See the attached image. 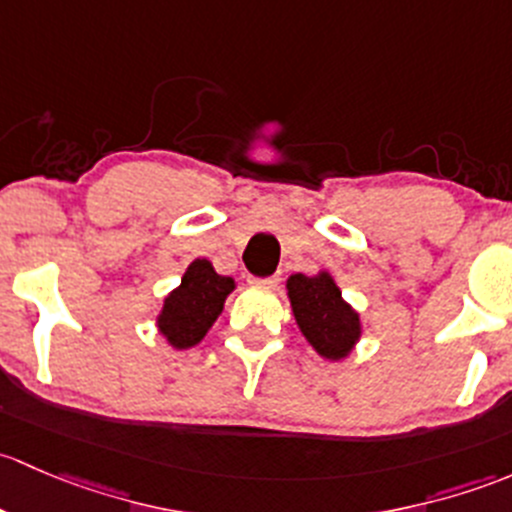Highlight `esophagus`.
<instances>
[{
  "label": "esophagus",
  "mask_w": 512,
  "mask_h": 512,
  "mask_svg": "<svg viewBox=\"0 0 512 512\" xmlns=\"http://www.w3.org/2000/svg\"><path fill=\"white\" fill-rule=\"evenodd\" d=\"M278 281H281V278H278V276H268V278H251V283H254V286H261V288H273V286H276Z\"/></svg>",
  "instance_id": "obj_1"
}]
</instances>
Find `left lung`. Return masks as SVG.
Returning a JSON list of instances; mask_svg holds the SVG:
<instances>
[{
	"label": "left lung",
	"mask_w": 512,
	"mask_h": 512,
	"mask_svg": "<svg viewBox=\"0 0 512 512\" xmlns=\"http://www.w3.org/2000/svg\"><path fill=\"white\" fill-rule=\"evenodd\" d=\"M288 300L298 330L323 360L342 362L362 337L360 313L342 298L340 286L328 271L315 276L293 273L286 281Z\"/></svg>",
	"instance_id": "left-lung-1"
}]
</instances>
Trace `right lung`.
Here are the masks:
<instances>
[{"label": "right lung", "instance_id": "obj_1", "mask_svg": "<svg viewBox=\"0 0 512 512\" xmlns=\"http://www.w3.org/2000/svg\"><path fill=\"white\" fill-rule=\"evenodd\" d=\"M234 291V278L219 276L207 258H194L184 271L182 283L162 300L155 318L157 333L165 337L172 350L199 345L217 323L226 298Z\"/></svg>", "mask_w": 512, "mask_h": 512}]
</instances>
